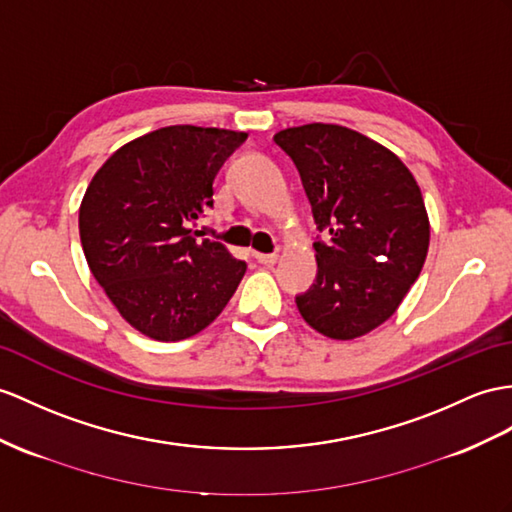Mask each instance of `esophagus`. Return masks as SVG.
Here are the masks:
<instances>
[{
  "instance_id": "obj_1",
  "label": "esophagus",
  "mask_w": 512,
  "mask_h": 512,
  "mask_svg": "<svg viewBox=\"0 0 512 512\" xmlns=\"http://www.w3.org/2000/svg\"><path fill=\"white\" fill-rule=\"evenodd\" d=\"M254 258L258 260L260 265H273L278 260V254H260V252H254Z\"/></svg>"
}]
</instances>
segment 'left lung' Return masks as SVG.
Returning a JSON list of instances; mask_svg holds the SVG:
<instances>
[{
	"mask_svg": "<svg viewBox=\"0 0 512 512\" xmlns=\"http://www.w3.org/2000/svg\"><path fill=\"white\" fill-rule=\"evenodd\" d=\"M302 178L323 239L317 278L295 297L310 328L350 341L378 328L419 278L430 243L413 173L380 143L332 123L273 136Z\"/></svg>",
	"mask_w": 512,
	"mask_h": 512,
	"instance_id": "left-lung-1",
	"label": "left lung"
}]
</instances>
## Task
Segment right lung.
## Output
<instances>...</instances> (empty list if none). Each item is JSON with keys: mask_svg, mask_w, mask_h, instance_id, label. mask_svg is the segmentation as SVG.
Listing matches in <instances>:
<instances>
[{"mask_svg": "<svg viewBox=\"0 0 512 512\" xmlns=\"http://www.w3.org/2000/svg\"><path fill=\"white\" fill-rule=\"evenodd\" d=\"M245 132L169 126L134 139L99 169L80 206L95 280L132 328L182 341L213 323L247 265L191 223L213 208V182Z\"/></svg>", "mask_w": 512, "mask_h": 512, "instance_id": "add662e5", "label": "right lung"}]
</instances>
